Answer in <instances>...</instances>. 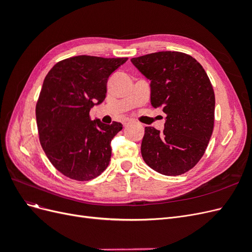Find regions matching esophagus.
<instances>
[{
  "instance_id": "obj_1",
  "label": "esophagus",
  "mask_w": 252,
  "mask_h": 252,
  "mask_svg": "<svg viewBox=\"0 0 252 252\" xmlns=\"http://www.w3.org/2000/svg\"><path fill=\"white\" fill-rule=\"evenodd\" d=\"M130 123H131V121L129 120V119H126V120L123 121V125H124V126H127V125H129Z\"/></svg>"
}]
</instances>
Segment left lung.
<instances>
[{
  "instance_id": "obj_1",
  "label": "left lung",
  "mask_w": 252,
  "mask_h": 252,
  "mask_svg": "<svg viewBox=\"0 0 252 252\" xmlns=\"http://www.w3.org/2000/svg\"><path fill=\"white\" fill-rule=\"evenodd\" d=\"M131 63L150 81L152 107L167 114L162 133L145 127L143 159L158 173H185L203 157L213 130L216 97L208 75L195 59L178 51L132 58Z\"/></svg>"
}]
</instances>
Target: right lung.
I'll use <instances>...</instances> for the list:
<instances>
[{"mask_svg":"<svg viewBox=\"0 0 252 252\" xmlns=\"http://www.w3.org/2000/svg\"><path fill=\"white\" fill-rule=\"evenodd\" d=\"M127 58L77 56L53 66L35 107L40 142L51 164L67 178L89 181L110 162L111 140L123 125L90 120L106 97L110 74Z\"/></svg>","mask_w":252,"mask_h":252,"instance_id":"right-lung-1","label":"right lung"}]
</instances>
